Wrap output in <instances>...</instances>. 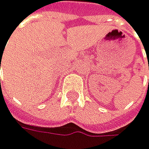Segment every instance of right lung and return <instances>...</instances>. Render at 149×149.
<instances>
[{
  "label": "right lung",
  "instance_id": "1",
  "mask_svg": "<svg viewBox=\"0 0 149 149\" xmlns=\"http://www.w3.org/2000/svg\"><path fill=\"white\" fill-rule=\"evenodd\" d=\"M0 65H1V63H0ZM0 67H1V66H0Z\"/></svg>",
  "mask_w": 149,
  "mask_h": 149
}]
</instances>
